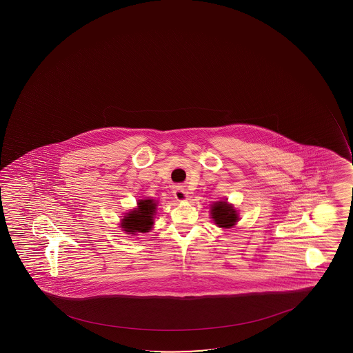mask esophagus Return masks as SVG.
I'll use <instances>...</instances> for the list:
<instances>
[{
  "mask_svg": "<svg viewBox=\"0 0 353 353\" xmlns=\"http://www.w3.org/2000/svg\"><path fill=\"white\" fill-rule=\"evenodd\" d=\"M173 195H174V198L178 200V201H186L190 198V195H188V192L186 190H183V187L178 186L175 188L174 191H173Z\"/></svg>",
  "mask_w": 353,
  "mask_h": 353,
  "instance_id": "esophagus-1",
  "label": "esophagus"
}]
</instances>
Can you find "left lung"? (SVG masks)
<instances>
[{
  "label": "left lung",
  "mask_w": 353,
  "mask_h": 353,
  "mask_svg": "<svg viewBox=\"0 0 353 353\" xmlns=\"http://www.w3.org/2000/svg\"><path fill=\"white\" fill-rule=\"evenodd\" d=\"M212 218L218 226L230 228L234 226L238 220V214L233 206L228 205L226 201H218L212 206Z\"/></svg>",
  "instance_id": "8db88e82"
}]
</instances>
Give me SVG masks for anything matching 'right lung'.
I'll return each instance as SVG.
<instances>
[{
	"label": "right lung",
	"instance_id": "add662e5",
	"mask_svg": "<svg viewBox=\"0 0 353 353\" xmlns=\"http://www.w3.org/2000/svg\"><path fill=\"white\" fill-rule=\"evenodd\" d=\"M137 210L130 212L127 216L122 219V227L130 234L138 232L146 233L153 225V215L155 213L157 203L153 200H140Z\"/></svg>",
	"mask_w": 353,
	"mask_h": 353
}]
</instances>
